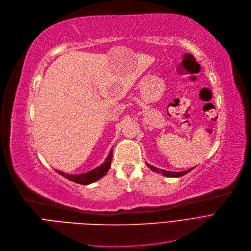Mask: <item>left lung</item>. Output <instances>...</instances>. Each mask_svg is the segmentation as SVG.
<instances>
[{
  "mask_svg": "<svg viewBox=\"0 0 251 251\" xmlns=\"http://www.w3.org/2000/svg\"><path fill=\"white\" fill-rule=\"evenodd\" d=\"M146 165L148 166V168H149L151 171H153V172H155V173H157V174H162V176H169V177H178V176H184V175L188 174L189 172L192 171L193 169H195V166H194V168H191V169H189V170H187V171H183V172H170V171H165V170H159V169H157V168H155V166L149 164L148 162H146Z\"/></svg>",
  "mask_w": 251,
  "mask_h": 251,
  "instance_id": "obj_1",
  "label": "left lung"
}]
</instances>
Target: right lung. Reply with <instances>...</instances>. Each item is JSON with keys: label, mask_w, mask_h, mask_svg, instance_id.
<instances>
[{"label": "right lung", "mask_w": 251, "mask_h": 251, "mask_svg": "<svg viewBox=\"0 0 251 251\" xmlns=\"http://www.w3.org/2000/svg\"><path fill=\"white\" fill-rule=\"evenodd\" d=\"M112 149L109 151L108 156L105 159V161L100 164L99 166H97L96 169H94L92 171H89L87 173L83 174H78V175H71V174H66L64 172L55 170L59 175H61L62 176L66 177L67 180L75 182L77 184H81V185H90L92 183L97 182L98 180H100L101 177H103L107 172L109 171L110 165H111V160H112Z\"/></svg>", "instance_id": "add662e5"}]
</instances>
